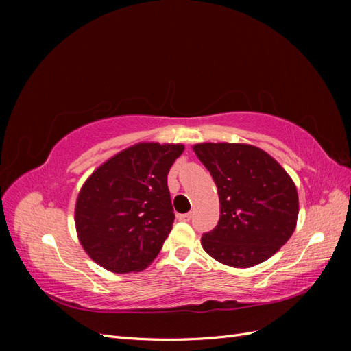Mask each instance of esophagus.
<instances>
[{
	"instance_id": "1",
	"label": "esophagus",
	"mask_w": 351,
	"mask_h": 351,
	"mask_svg": "<svg viewBox=\"0 0 351 351\" xmlns=\"http://www.w3.org/2000/svg\"><path fill=\"white\" fill-rule=\"evenodd\" d=\"M178 219L180 221H190L192 219V212H187V214H180Z\"/></svg>"
}]
</instances>
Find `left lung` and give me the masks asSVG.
<instances>
[{"label": "left lung", "mask_w": 351, "mask_h": 351, "mask_svg": "<svg viewBox=\"0 0 351 351\" xmlns=\"http://www.w3.org/2000/svg\"><path fill=\"white\" fill-rule=\"evenodd\" d=\"M193 151L217 184L219 221L202 247L215 261L250 268L289 241L299 217L295 184L275 159L246 143H199Z\"/></svg>", "instance_id": "obj_1"}]
</instances>
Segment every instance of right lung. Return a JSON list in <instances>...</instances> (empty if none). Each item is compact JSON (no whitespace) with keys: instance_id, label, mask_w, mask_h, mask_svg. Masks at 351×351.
<instances>
[{"instance_id":"add662e5","label":"right lung","mask_w":351,"mask_h":351,"mask_svg":"<svg viewBox=\"0 0 351 351\" xmlns=\"http://www.w3.org/2000/svg\"><path fill=\"white\" fill-rule=\"evenodd\" d=\"M183 145L142 142L105 161L82 186L74 222L90 259L115 274L139 272L173 228L167 176Z\"/></svg>"}]
</instances>
